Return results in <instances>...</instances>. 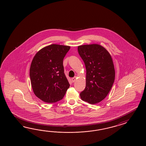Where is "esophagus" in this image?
Listing matches in <instances>:
<instances>
[{
  "instance_id": "obj_1",
  "label": "esophagus",
  "mask_w": 146,
  "mask_h": 146,
  "mask_svg": "<svg viewBox=\"0 0 146 146\" xmlns=\"http://www.w3.org/2000/svg\"><path fill=\"white\" fill-rule=\"evenodd\" d=\"M76 79V76H74V78H72V82H74L75 81Z\"/></svg>"
}]
</instances>
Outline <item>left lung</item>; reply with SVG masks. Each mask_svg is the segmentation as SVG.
<instances>
[{"mask_svg":"<svg viewBox=\"0 0 146 146\" xmlns=\"http://www.w3.org/2000/svg\"><path fill=\"white\" fill-rule=\"evenodd\" d=\"M78 52L86 68V83L81 98L90 104L102 101L110 91L115 78L114 65L110 54L97 44L78 46Z\"/></svg>","mask_w":146,"mask_h":146,"instance_id":"8db88e82","label":"left lung"}]
</instances>
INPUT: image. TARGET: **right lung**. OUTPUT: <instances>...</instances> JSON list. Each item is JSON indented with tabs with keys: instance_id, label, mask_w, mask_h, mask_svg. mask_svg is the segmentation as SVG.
<instances>
[{
	"instance_id": "1",
	"label": "right lung",
	"mask_w": 146,
	"mask_h": 146,
	"mask_svg": "<svg viewBox=\"0 0 146 146\" xmlns=\"http://www.w3.org/2000/svg\"><path fill=\"white\" fill-rule=\"evenodd\" d=\"M70 49V46L51 44L38 51L31 62V87L43 102L61 100L70 87L63 66V59Z\"/></svg>"
}]
</instances>
